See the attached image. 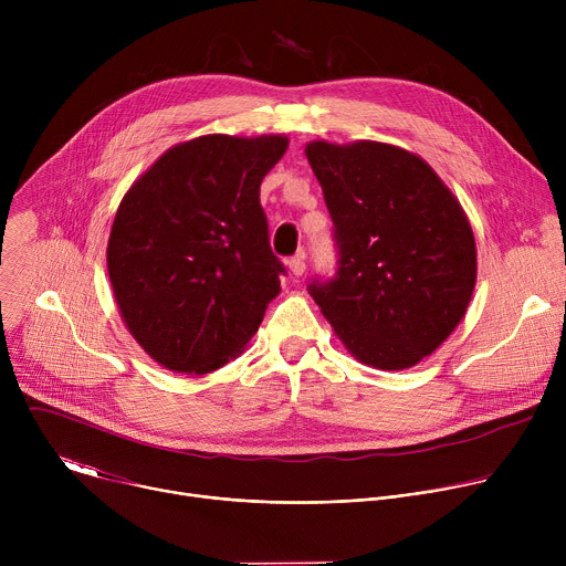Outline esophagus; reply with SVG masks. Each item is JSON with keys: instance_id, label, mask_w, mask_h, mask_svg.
<instances>
[{"instance_id": "esophagus-1", "label": "esophagus", "mask_w": 566, "mask_h": 566, "mask_svg": "<svg viewBox=\"0 0 566 566\" xmlns=\"http://www.w3.org/2000/svg\"><path fill=\"white\" fill-rule=\"evenodd\" d=\"M289 271H291V275H295V277H300V275L306 271L304 253H297L295 258H291V260H289Z\"/></svg>"}]
</instances>
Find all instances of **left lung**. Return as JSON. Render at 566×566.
I'll return each mask as SVG.
<instances>
[{"instance_id": "1", "label": "left lung", "mask_w": 566, "mask_h": 566, "mask_svg": "<svg viewBox=\"0 0 566 566\" xmlns=\"http://www.w3.org/2000/svg\"><path fill=\"white\" fill-rule=\"evenodd\" d=\"M308 164L336 226L338 273L308 293L345 349L396 371L457 329L476 282L470 221L439 175L408 149L311 140Z\"/></svg>"}]
</instances>
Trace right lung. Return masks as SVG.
<instances>
[{"label": "right lung", "mask_w": 566, "mask_h": 566, "mask_svg": "<svg viewBox=\"0 0 566 566\" xmlns=\"http://www.w3.org/2000/svg\"><path fill=\"white\" fill-rule=\"evenodd\" d=\"M286 147L282 134L199 136L125 192L109 282L125 327L166 369L201 376L237 358L282 291L260 186Z\"/></svg>", "instance_id": "right-lung-1"}]
</instances>
